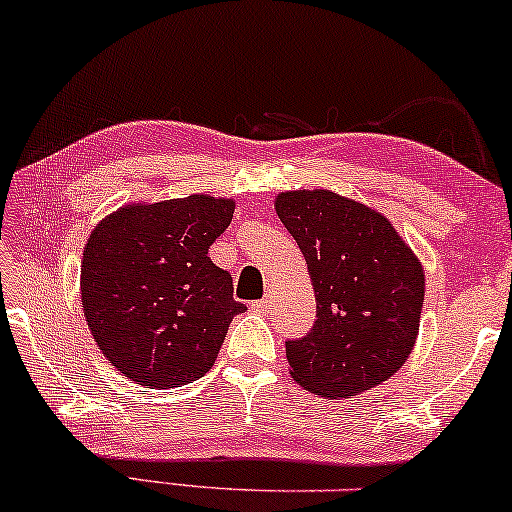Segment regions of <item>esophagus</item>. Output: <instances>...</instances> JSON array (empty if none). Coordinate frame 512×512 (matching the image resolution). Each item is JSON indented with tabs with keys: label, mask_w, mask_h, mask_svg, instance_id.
Returning <instances> with one entry per match:
<instances>
[{
	"label": "esophagus",
	"mask_w": 512,
	"mask_h": 512,
	"mask_svg": "<svg viewBox=\"0 0 512 512\" xmlns=\"http://www.w3.org/2000/svg\"><path fill=\"white\" fill-rule=\"evenodd\" d=\"M270 304H272V300H270V295H267V297H263V300L251 302V311H256V313H265L267 309H270Z\"/></svg>",
	"instance_id": "1"
}]
</instances>
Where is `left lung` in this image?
Wrapping results in <instances>:
<instances>
[{
    "mask_svg": "<svg viewBox=\"0 0 512 512\" xmlns=\"http://www.w3.org/2000/svg\"><path fill=\"white\" fill-rule=\"evenodd\" d=\"M274 210L316 290V325L286 341L290 373L325 398L357 396L414 350L426 274L382 212L329 190L281 192Z\"/></svg>",
    "mask_w": 512,
    "mask_h": 512,
    "instance_id": "left-lung-1",
    "label": "left lung"
}]
</instances>
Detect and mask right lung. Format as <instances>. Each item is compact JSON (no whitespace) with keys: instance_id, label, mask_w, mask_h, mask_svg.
<instances>
[{"instance_id":"add662e5","label":"right lung","mask_w":512,"mask_h":512,"mask_svg":"<svg viewBox=\"0 0 512 512\" xmlns=\"http://www.w3.org/2000/svg\"><path fill=\"white\" fill-rule=\"evenodd\" d=\"M233 210V199L208 194L132 203L86 240V325L109 364L141 387L174 389L206 375L233 316L247 309L208 256Z\"/></svg>"}]
</instances>
